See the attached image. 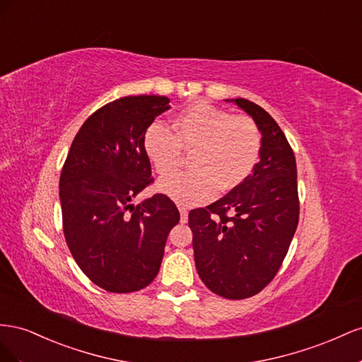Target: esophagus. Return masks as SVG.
Returning a JSON list of instances; mask_svg holds the SVG:
<instances>
[{"mask_svg": "<svg viewBox=\"0 0 362 362\" xmlns=\"http://www.w3.org/2000/svg\"><path fill=\"white\" fill-rule=\"evenodd\" d=\"M179 212H180V223H187L188 221V209L183 208V206H179Z\"/></svg>", "mask_w": 362, "mask_h": 362, "instance_id": "1", "label": "esophagus"}]
</instances>
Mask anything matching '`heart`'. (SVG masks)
<instances>
[{"instance_id":"b5f03b06","label":"heart","mask_w":362,"mask_h":362,"mask_svg":"<svg viewBox=\"0 0 362 362\" xmlns=\"http://www.w3.org/2000/svg\"><path fill=\"white\" fill-rule=\"evenodd\" d=\"M174 135L153 122L144 133V153L159 174H171L182 163V150L192 151L188 173L167 175L158 189L180 204L195 206L212 200L249 179L259 160L262 136L247 115H230L199 101L173 121Z\"/></svg>"}]
</instances>
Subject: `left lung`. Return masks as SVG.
Segmentation results:
<instances>
[{
  "label": "left lung",
  "instance_id": "1",
  "mask_svg": "<svg viewBox=\"0 0 362 362\" xmlns=\"http://www.w3.org/2000/svg\"><path fill=\"white\" fill-rule=\"evenodd\" d=\"M259 127V162L223 199L189 212L195 268L203 284L232 300L252 297L273 281L298 223L297 168L284 132L245 98L226 100Z\"/></svg>",
  "mask_w": 362,
  "mask_h": 362
}]
</instances>
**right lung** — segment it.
Wrapping results in <instances>:
<instances>
[{
  "instance_id": "1",
  "label": "right lung",
  "mask_w": 362,
  "mask_h": 362,
  "mask_svg": "<svg viewBox=\"0 0 362 362\" xmlns=\"http://www.w3.org/2000/svg\"><path fill=\"white\" fill-rule=\"evenodd\" d=\"M170 98L122 97L83 122L59 182L66 244L80 270L109 293H133L158 276L180 215L163 194L132 200L153 180L144 133Z\"/></svg>"
}]
</instances>
